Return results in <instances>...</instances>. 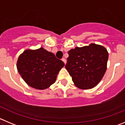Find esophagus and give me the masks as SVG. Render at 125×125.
<instances>
[{
  "label": "esophagus",
  "instance_id": "esophagus-1",
  "mask_svg": "<svg viewBox=\"0 0 125 125\" xmlns=\"http://www.w3.org/2000/svg\"><path fill=\"white\" fill-rule=\"evenodd\" d=\"M62 60L63 62H64V63L65 64H66V59H65V58H63L62 59Z\"/></svg>",
  "mask_w": 125,
  "mask_h": 125
}]
</instances>
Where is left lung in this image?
I'll list each match as a JSON object with an SVG mask.
<instances>
[{"instance_id": "8db88e82", "label": "left lung", "mask_w": 125, "mask_h": 125, "mask_svg": "<svg viewBox=\"0 0 125 125\" xmlns=\"http://www.w3.org/2000/svg\"><path fill=\"white\" fill-rule=\"evenodd\" d=\"M68 53L69 57L65 68L76 86L87 89L96 86L107 69V49L101 45L91 44L89 46L75 47Z\"/></svg>"}]
</instances>
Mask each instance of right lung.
<instances>
[{
	"label": "right lung",
	"mask_w": 125,
	"mask_h": 125,
	"mask_svg": "<svg viewBox=\"0 0 125 125\" xmlns=\"http://www.w3.org/2000/svg\"><path fill=\"white\" fill-rule=\"evenodd\" d=\"M63 62L52 52L41 47L26 50L18 58L17 69L22 78L31 87L37 89L48 88L56 81Z\"/></svg>",
	"instance_id": "add662e5"
}]
</instances>
